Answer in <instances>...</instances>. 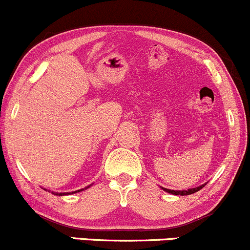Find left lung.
Masks as SVG:
<instances>
[{
    "instance_id": "left-lung-1",
    "label": "left lung",
    "mask_w": 250,
    "mask_h": 250,
    "mask_svg": "<svg viewBox=\"0 0 250 250\" xmlns=\"http://www.w3.org/2000/svg\"><path fill=\"white\" fill-rule=\"evenodd\" d=\"M204 186H206V184H203V186L197 187V188H193V189H188V190H170V189H167V188H162V189L164 190V191H167V192H169V193H172V195L184 196V195H191V193L197 192L198 190H201Z\"/></svg>"
}]
</instances>
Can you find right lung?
Here are the masks:
<instances>
[{
  "mask_svg": "<svg viewBox=\"0 0 250 250\" xmlns=\"http://www.w3.org/2000/svg\"><path fill=\"white\" fill-rule=\"evenodd\" d=\"M89 188V187H87ZM87 188H85V189H87ZM83 189H80V190H77V191H72V192H53L54 195H58V196H63V195H71V193H77V192H80L83 191Z\"/></svg>",
  "mask_w": 250,
  "mask_h": 250,
  "instance_id": "right-lung-1",
  "label": "right lung"
}]
</instances>
